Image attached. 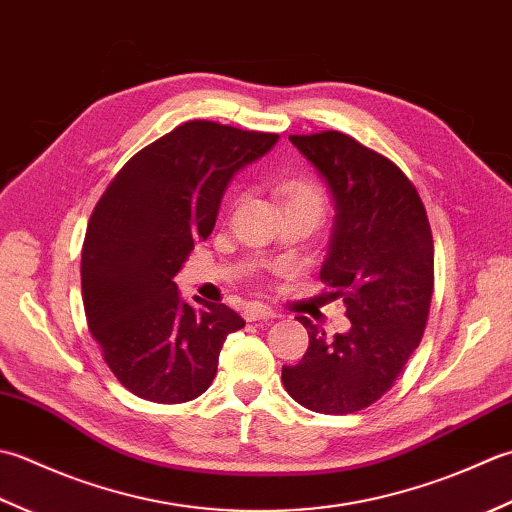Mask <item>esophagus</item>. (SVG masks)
I'll return each mask as SVG.
<instances>
[{
    "mask_svg": "<svg viewBox=\"0 0 512 512\" xmlns=\"http://www.w3.org/2000/svg\"><path fill=\"white\" fill-rule=\"evenodd\" d=\"M278 311L271 309L267 305H260V302H254V305H249L245 309V320L254 322V320H267V318H276Z\"/></svg>",
    "mask_w": 512,
    "mask_h": 512,
    "instance_id": "1",
    "label": "esophagus"
}]
</instances>
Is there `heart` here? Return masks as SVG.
Masks as SVG:
<instances>
[{"mask_svg":"<svg viewBox=\"0 0 512 512\" xmlns=\"http://www.w3.org/2000/svg\"><path fill=\"white\" fill-rule=\"evenodd\" d=\"M285 196H287V203H314V205H322V196L318 192L316 185L305 183V181H298V183H291L285 187Z\"/></svg>","mask_w":512,"mask_h":512,"instance_id":"obj_1","label":"heart"}]
</instances>
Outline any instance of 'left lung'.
<instances>
[{"instance_id": "8db88e82", "label": "left lung", "mask_w": 512, "mask_h": 512, "mask_svg": "<svg viewBox=\"0 0 512 512\" xmlns=\"http://www.w3.org/2000/svg\"><path fill=\"white\" fill-rule=\"evenodd\" d=\"M331 194L333 229L322 283L342 298L351 327L327 338L298 316L309 347L283 367L287 393L309 411L342 415L387 393L417 349L433 296V236L398 165L342 132L289 137Z\"/></svg>"}]
</instances>
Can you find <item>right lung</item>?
Returning a JSON list of instances; mask_svg holds the SVG:
<instances>
[{"instance_id": "1", "label": "right lung", "mask_w": 512, "mask_h": 512, "mask_svg": "<svg viewBox=\"0 0 512 512\" xmlns=\"http://www.w3.org/2000/svg\"><path fill=\"white\" fill-rule=\"evenodd\" d=\"M278 134L187 121L137 152L90 216L81 252L88 329L125 389L179 404L210 387L223 342L245 320L221 302L181 298L174 283L216 225L229 181Z\"/></svg>"}]
</instances>
